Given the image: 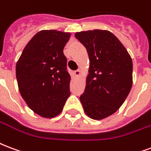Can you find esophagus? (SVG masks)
<instances>
[{"label":"esophagus","mask_w":151,"mask_h":151,"mask_svg":"<svg viewBox=\"0 0 151 151\" xmlns=\"http://www.w3.org/2000/svg\"><path fill=\"white\" fill-rule=\"evenodd\" d=\"M81 72L80 70H77L74 71V74H75L76 77H78V76L81 74Z\"/></svg>","instance_id":"obj_1"}]
</instances>
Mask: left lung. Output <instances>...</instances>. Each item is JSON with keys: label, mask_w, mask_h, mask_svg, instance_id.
Masks as SVG:
<instances>
[{"label": "left lung", "mask_w": 151, "mask_h": 151, "mask_svg": "<svg viewBox=\"0 0 151 151\" xmlns=\"http://www.w3.org/2000/svg\"><path fill=\"white\" fill-rule=\"evenodd\" d=\"M89 58L84 93L80 96L88 117L100 120L115 113L132 86V58L116 35L106 30L76 32Z\"/></svg>", "instance_id": "8db88e82"}]
</instances>
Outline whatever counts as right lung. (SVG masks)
<instances>
[{
	"label": "right lung",
	"mask_w": 151,
	"mask_h": 151,
	"mask_svg": "<svg viewBox=\"0 0 151 151\" xmlns=\"http://www.w3.org/2000/svg\"><path fill=\"white\" fill-rule=\"evenodd\" d=\"M70 32L42 30L26 45L16 65L18 88L27 106L40 116L61 113L70 95V75L63 49Z\"/></svg>",
	"instance_id": "obj_1"
}]
</instances>
